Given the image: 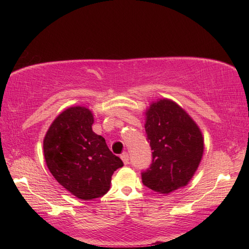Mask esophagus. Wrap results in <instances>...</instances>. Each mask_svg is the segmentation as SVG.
<instances>
[{"label":"esophagus","instance_id":"1","mask_svg":"<svg viewBox=\"0 0 249 249\" xmlns=\"http://www.w3.org/2000/svg\"><path fill=\"white\" fill-rule=\"evenodd\" d=\"M121 158H122V160H123L124 165H128V163H129V156H128L127 153H123V154L121 155Z\"/></svg>","mask_w":249,"mask_h":249}]
</instances>
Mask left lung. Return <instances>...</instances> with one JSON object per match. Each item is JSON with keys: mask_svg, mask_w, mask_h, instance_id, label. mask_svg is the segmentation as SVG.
Returning a JSON list of instances; mask_svg holds the SVG:
<instances>
[{"mask_svg": "<svg viewBox=\"0 0 249 249\" xmlns=\"http://www.w3.org/2000/svg\"><path fill=\"white\" fill-rule=\"evenodd\" d=\"M144 114L153 160L142 173V183L168 195L193 178L203 156V136L192 116L171 99L151 103Z\"/></svg>", "mask_w": 249, "mask_h": 249, "instance_id": "left-lung-1", "label": "left lung"}]
</instances>
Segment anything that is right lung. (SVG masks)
<instances>
[{"mask_svg": "<svg viewBox=\"0 0 249 249\" xmlns=\"http://www.w3.org/2000/svg\"><path fill=\"white\" fill-rule=\"evenodd\" d=\"M94 115L82 106L65 109L52 122L44 138V156L59 184L81 200L102 197L111 178L123 167L104 137L92 129Z\"/></svg>", "mask_w": 249, "mask_h": 249, "instance_id": "right-lung-1", "label": "right lung"}]
</instances>
